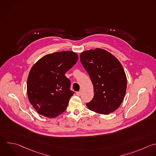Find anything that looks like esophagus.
Returning <instances> with one entry per match:
<instances>
[{"instance_id": "34e87169", "label": "esophagus", "mask_w": 156, "mask_h": 156, "mask_svg": "<svg viewBox=\"0 0 156 156\" xmlns=\"http://www.w3.org/2000/svg\"><path fill=\"white\" fill-rule=\"evenodd\" d=\"M76 94L77 95V96H80V94H81V91H77L76 92Z\"/></svg>"}]
</instances>
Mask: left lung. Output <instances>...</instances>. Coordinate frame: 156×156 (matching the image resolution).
Masks as SVG:
<instances>
[{
  "instance_id": "1",
  "label": "left lung",
  "mask_w": 156,
  "mask_h": 156,
  "mask_svg": "<svg viewBox=\"0 0 156 156\" xmlns=\"http://www.w3.org/2000/svg\"><path fill=\"white\" fill-rule=\"evenodd\" d=\"M80 58L94 88L93 98L87 106L100 114L115 112L124 99L127 88L121 63L111 53L99 48L82 52Z\"/></svg>"
}]
</instances>
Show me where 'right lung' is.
<instances>
[{
	"label": "right lung",
	"mask_w": 156,
	"mask_h": 156,
	"mask_svg": "<svg viewBox=\"0 0 156 156\" xmlns=\"http://www.w3.org/2000/svg\"><path fill=\"white\" fill-rule=\"evenodd\" d=\"M76 52L62 51L47 54L32 67L27 82L29 100L36 111L48 118L64 112L74 91L65 74L77 62Z\"/></svg>",
	"instance_id": "add662e5"
}]
</instances>
